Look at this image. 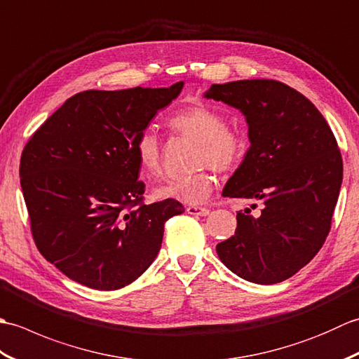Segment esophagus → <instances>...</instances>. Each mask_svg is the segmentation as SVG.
<instances>
[{
  "label": "esophagus",
  "mask_w": 359,
  "mask_h": 359,
  "mask_svg": "<svg viewBox=\"0 0 359 359\" xmlns=\"http://www.w3.org/2000/svg\"><path fill=\"white\" fill-rule=\"evenodd\" d=\"M188 215H193V216H208L210 215V210L208 208H201V207H188L187 208Z\"/></svg>",
  "instance_id": "34e87169"
}]
</instances>
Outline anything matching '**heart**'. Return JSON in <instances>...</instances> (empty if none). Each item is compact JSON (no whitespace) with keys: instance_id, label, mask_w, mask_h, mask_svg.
Instances as JSON below:
<instances>
[{"instance_id":"1","label":"heart","mask_w":359,"mask_h":359,"mask_svg":"<svg viewBox=\"0 0 359 359\" xmlns=\"http://www.w3.org/2000/svg\"><path fill=\"white\" fill-rule=\"evenodd\" d=\"M225 117L208 104L196 103L179 112L170 121L174 133L197 142L196 166L210 165L216 171L226 172L238 166L245 152V140L231 128H226ZM135 154L142 171L148 177L162 172V144L149 131L140 134L135 143ZM216 177L208 170H199L182 179L168 180L154 189L157 199H171L188 205H199L208 199Z\"/></svg>"}]
</instances>
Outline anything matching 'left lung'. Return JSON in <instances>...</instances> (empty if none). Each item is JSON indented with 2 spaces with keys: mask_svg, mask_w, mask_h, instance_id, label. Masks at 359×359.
Wrapping results in <instances>:
<instances>
[{
  "mask_svg": "<svg viewBox=\"0 0 359 359\" xmlns=\"http://www.w3.org/2000/svg\"><path fill=\"white\" fill-rule=\"evenodd\" d=\"M203 97L239 109L248 125L250 149L222 194L261 202L259 215L238 212L234 236L216 247L220 261L255 284L292 278L330 231L342 184L337 139L307 97L276 80L212 85Z\"/></svg>",
  "mask_w": 359,
  "mask_h": 359,
  "instance_id": "left-lung-1",
  "label": "left lung"
}]
</instances>
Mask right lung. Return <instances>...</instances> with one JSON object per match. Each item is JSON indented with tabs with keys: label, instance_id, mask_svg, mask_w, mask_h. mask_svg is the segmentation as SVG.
Returning <instances> with one entry per match:
<instances>
[{
	"label": "right lung",
	"instance_id": "1",
	"mask_svg": "<svg viewBox=\"0 0 359 359\" xmlns=\"http://www.w3.org/2000/svg\"><path fill=\"white\" fill-rule=\"evenodd\" d=\"M170 88L85 90L63 103L22 149L21 189L36 248L67 278L95 290L131 284L154 261L163 225L185 208L143 203L135 143Z\"/></svg>",
	"mask_w": 359,
	"mask_h": 359
}]
</instances>
